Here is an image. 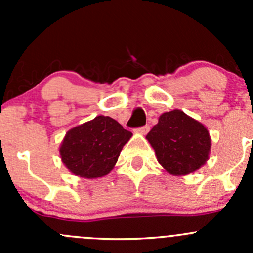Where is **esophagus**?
Returning a JSON list of instances; mask_svg holds the SVG:
<instances>
[{"label": "esophagus", "mask_w": 253, "mask_h": 253, "mask_svg": "<svg viewBox=\"0 0 253 253\" xmlns=\"http://www.w3.org/2000/svg\"><path fill=\"white\" fill-rule=\"evenodd\" d=\"M149 129H150V127L148 126V125H145V126L138 127V128H137V132H139V133H142V134H145L149 132Z\"/></svg>", "instance_id": "34e87169"}]
</instances>
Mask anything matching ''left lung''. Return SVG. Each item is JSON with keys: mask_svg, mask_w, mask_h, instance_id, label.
<instances>
[{"mask_svg": "<svg viewBox=\"0 0 253 253\" xmlns=\"http://www.w3.org/2000/svg\"><path fill=\"white\" fill-rule=\"evenodd\" d=\"M147 139L158 162L172 175H187L200 169L211 149L206 127L181 110L164 112Z\"/></svg>", "mask_w": 253, "mask_h": 253, "instance_id": "8db88e82", "label": "left lung"}]
</instances>
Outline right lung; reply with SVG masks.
Listing matches in <instances>:
<instances>
[{"mask_svg":"<svg viewBox=\"0 0 253 253\" xmlns=\"http://www.w3.org/2000/svg\"><path fill=\"white\" fill-rule=\"evenodd\" d=\"M131 136V132L116 120L96 116L66 133L60 148L61 158L75 175L86 178L101 177L111 171Z\"/></svg>","mask_w":253,"mask_h":253,"instance_id":"obj_1","label":"right lung"}]
</instances>
